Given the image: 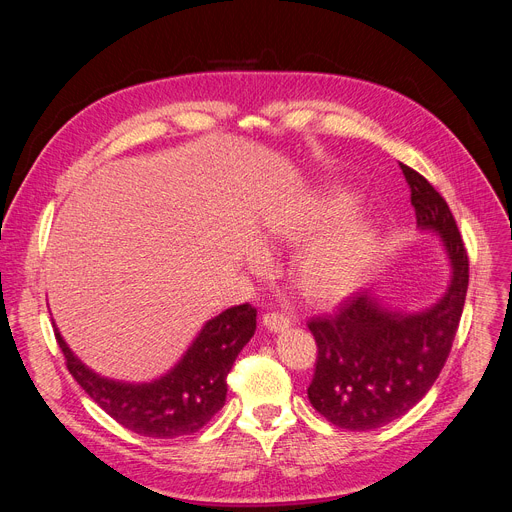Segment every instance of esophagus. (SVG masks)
<instances>
[{
	"label": "esophagus",
	"mask_w": 512,
	"mask_h": 512,
	"mask_svg": "<svg viewBox=\"0 0 512 512\" xmlns=\"http://www.w3.org/2000/svg\"><path fill=\"white\" fill-rule=\"evenodd\" d=\"M292 319L286 313H265L263 315V326L270 332H284L286 328H290Z\"/></svg>",
	"instance_id": "1"
}]
</instances>
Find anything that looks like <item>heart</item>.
Wrapping results in <instances>:
<instances>
[{
    "instance_id": "obj_1",
    "label": "heart",
    "mask_w": 512,
    "mask_h": 512,
    "mask_svg": "<svg viewBox=\"0 0 512 512\" xmlns=\"http://www.w3.org/2000/svg\"><path fill=\"white\" fill-rule=\"evenodd\" d=\"M355 211V201L336 195L305 224H292L282 232L286 240L303 242L348 220ZM373 255V238L359 226H346L321 245L313 247L299 270V284L305 297L315 303H336L359 284Z\"/></svg>"
}]
</instances>
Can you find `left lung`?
Here are the masks:
<instances>
[{
  "label": "left lung",
  "instance_id": "1",
  "mask_svg": "<svg viewBox=\"0 0 512 512\" xmlns=\"http://www.w3.org/2000/svg\"><path fill=\"white\" fill-rule=\"evenodd\" d=\"M417 226L436 230L452 265L444 297L421 313L382 307L371 292L346 297L334 313L307 321L317 342L313 409L351 432L382 427L413 409L434 386L459 330L469 257L448 203L419 172L400 164Z\"/></svg>",
  "mask_w": 512,
  "mask_h": 512
}]
</instances>
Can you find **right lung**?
<instances>
[{
  "instance_id": "obj_1",
  "label": "right lung",
  "mask_w": 512,
  "mask_h": 512,
  "mask_svg": "<svg viewBox=\"0 0 512 512\" xmlns=\"http://www.w3.org/2000/svg\"><path fill=\"white\" fill-rule=\"evenodd\" d=\"M257 328V309L234 305L209 319L180 363L151 384H122L97 375L74 357L56 330L66 367L97 405L122 427L145 438L195 434L224 402L228 373Z\"/></svg>"
}]
</instances>
